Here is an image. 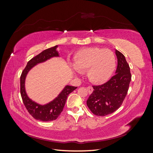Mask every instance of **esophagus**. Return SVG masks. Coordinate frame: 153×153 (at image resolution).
<instances>
[{"label":"esophagus","instance_id":"34e87169","mask_svg":"<svg viewBox=\"0 0 153 153\" xmlns=\"http://www.w3.org/2000/svg\"><path fill=\"white\" fill-rule=\"evenodd\" d=\"M87 89L88 92H89V94H91L92 92V91H93V88H92V86H88L87 87Z\"/></svg>","mask_w":153,"mask_h":153}]
</instances>
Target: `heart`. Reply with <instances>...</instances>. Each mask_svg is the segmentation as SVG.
I'll return each mask as SVG.
<instances>
[{
	"instance_id": "heart-1",
	"label": "heart",
	"mask_w": 153,
	"mask_h": 153,
	"mask_svg": "<svg viewBox=\"0 0 153 153\" xmlns=\"http://www.w3.org/2000/svg\"><path fill=\"white\" fill-rule=\"evenodd\" d=\"M76 71L81 73L88 69V76L96 84L107 81L116 66L114 53L109 49L92 47L81 50L75 55Z\"/></svg>"
}]
</instances>
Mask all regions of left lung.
<instances>
[{
	"label": "left lung",
	"mask_w": 153,
	"mask_h": 153,
	"mask_svg": "<svg viewBox=\"0 0 153 153\" xmlns=\"http://www.w3.org/2000/svg\"><path fill=\"white\" fill-rule=\"evenodd\" d=\"M117 68L115 75L105 84L92 85L94 91L87 101L91 112L98 116H105L116 111L123 103L131 79L130 68L124 55L115 50Z\"/></svg>",
	"instance_id": "obj_1"
}]
</instances>
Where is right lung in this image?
<instances>
[{
    "label": "right lung",
    "mask_w": 153,
    "mask_h": 153,
    "mask_svg": "<svg viewBox=\"0 0 153 153\" xmlns=\"http://www.w3.org/2000/svg\"><path fill=\"white\" fill-rule=\"evenodd\" d=\"M57 46L43 50L36 56L32 58L27 62V66L23 70L20 76V94L22 101L28 112L35 119L41 121H51L57 119L62 112L66 100L69 94L75 90L77 87L67 85L64 88L56 99L52 102L46 105H40L31 101L27 96L25 91V79L27 73L36 64L45 61L50 57L59 56L56 48Z\"/></svg>",
    "instance_id": "right-lung-1"
}]
</instances>
